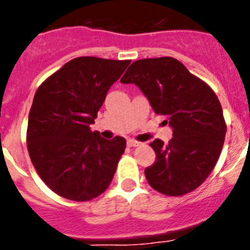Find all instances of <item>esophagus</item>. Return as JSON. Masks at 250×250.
Instances as JSON below:
<instances>
[{
	"mask_svg": "<svg viewBox=\"0 0 250 250\" xmlns=\"http://www.w3.org/2000/svg\"><path fill=\"white\" fill-rule=\"evenodd\" d=\"M140 145H143V143H139V141L136 140H127V146L130 147H136L140 146Z\"/></svg>",
	"mask_w": 250,
	"mask_h": 250,
	"instance_id": "1",
	"label": "esophagus"
}]
</instances>
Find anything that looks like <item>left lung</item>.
<instances>
[{
    "label": "left lung",
    "instance_id": "8db88e82",
    "mask_svg": "<svg viewBox=\"0 0 250 250\" xmlns=\"http://www.w3.org/2000/svg\"><path fill=\"white\" fill-rule=\"evenodd\" d=\"M120 83H135L173 127L169 144L159 139L150 144L156 154L145 169L150 187L170 196L195 190L215 167L227 132L215 92L174 57L138 60Z\"/></svg>",
    "mask_w": 250,
    "mask_h": 250
}]
</instances>
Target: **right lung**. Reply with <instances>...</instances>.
<instances>
[{
    "label": "right lung",
    "instance_id": "1",
    "mask_svg": "<svg viewBox=\"0 0 250 250\" xmlns=\"http://www.w3.org/2000/svg\"><path fill=\"white\" fill-rule=\"evenodd\" d=\"M130 62L76 57L37 89L28 115L27 149L40 178L57 195L87 202L111 183L126 140H106L90 125Z\"/></svg>",
    "mask_w": 250,
    "mask_h": 250
}]
</instances>
